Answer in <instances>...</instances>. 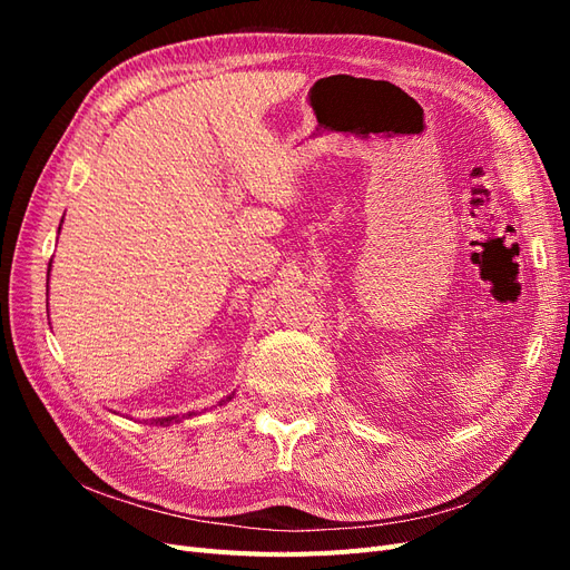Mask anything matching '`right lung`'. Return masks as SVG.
Segmentation results:
<instances>
[{"instance_id":"add662e5","label":"right lung","mask_w":570,"mask_h":570,"mask_svg":"<svg viewBox=\"0 0 570 570\" xmlns=\"http://www.w3.org/2000/svg\"><path fill=\"white\" fill-rule=\"evenodd\" d=\"M59 230H61V228H59ZM47 275H49V273H47ZM228 400H233V396H226V400H223L220 404H226ZM187 416H193V413H183V419H187ZM183 419H180V416H168V419H151L149 423H151V425H170V423H180Z\"/></svg>"}]
</instances>
